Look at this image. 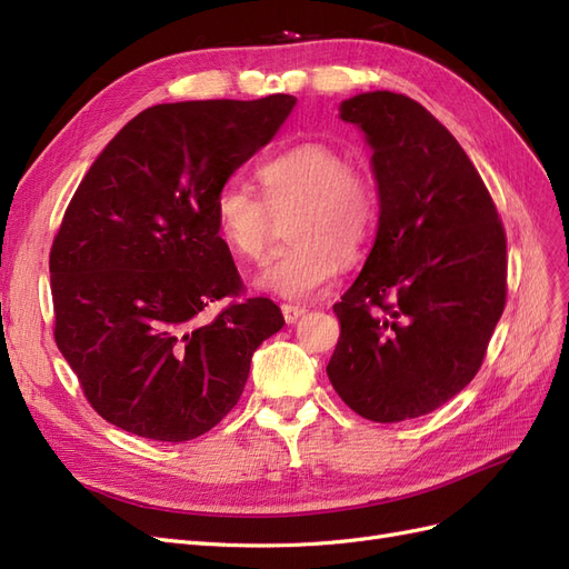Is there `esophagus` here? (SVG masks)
<instances>
[{
  "instance_id": "obj_1",
  "label": "esophagus",
  "mask_w": 569,
  "mask_h": 569,
  "mask_svg": "<svg viewBox=\"0 0 569 569\" xmlns=\"http://www.w3.org/2000/svg\"><path fill=\"white\" fill-rule=\"evenodd\" d=\"M306 313L303 306H295V303H282V316L287 322H297L301 316Z\"/></svg>"
}]
</instances>
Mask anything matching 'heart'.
<instances>
[{
    "label": "heart",
    "mask_w": 569,
    "mask_h": 569,
    "mask_svg": "<svg viewBox=\"0 0 569 569\" xmlns=\"http://www.w3.org/2000/svg\"><path fill=\"white\" fill-rule=\"evenodd\" d=\"M263 199L230 180L213 199L222 244L239 261L258 263L272 242L274 218L291 211L287 237L295 244L258 274V287L284 299H306L330 282L341 263L358 261L380 218V192L363 168L347 166L339 149L301 142L258 168Z\"/></svg>",
    "instance_id": "1"
}]
</instances>
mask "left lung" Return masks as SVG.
I'll return each instance as SVG.
<instances>
[{
	"instance_id": "1",
	"label": "left lung",
	"mask_w": 569,
	"mask_h": 569,
	"mask_svg": "<svg viewBox=\"0 0 569 569\" xmlns=\"http://www.w3.org/2000/svg\"><path fill=\"white\" fill-rule=\"evenodd\" d=\"M339 116L372 147L380 226L335 303L341 332L327 377L360 418H420L481 368L506 308V230L468 153L416 99L366 92Z\"/></svg>"
}]
</instances>
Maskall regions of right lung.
Segmentation results:
<instances>
[{
  "instance_id": "obj_1",
  "label": "right lung",
  "mask_w": 569,
  "mask_h": 569,
  "mask_svg": "<svg viewBox=\"0 0 569 569\" xmlns=\"http://www.w3.org/2000/svg\"><path fill=\"white\" fill-rule=\"evenodd\" d=\"M297 99H209L134 116L78 184L49 251L57 347L107 422L189 441L237 406L251 356L282 330L242 299L213 199L266 147ZM230 298L213 319L209 302Z\"/></svg>"
}]
</instances>
